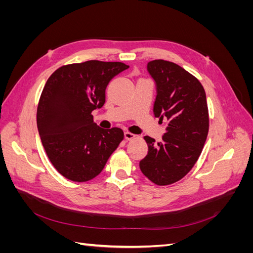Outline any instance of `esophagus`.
<instances>
[{"label":"esophagus","mask_w":253,"mask_h":253,"mask_svg":"<svg viewBox=\"0 0 253 253\" xmlns=\"http://www.w3.org/2000/svg\"><path fill=\"white\" fill-rule=\"evenodd\" d=\"M136 137V135H134V134H132V133H129V132H125V138L126 139V140H132V139H134Z\"/></svg>","instance_id":"esophagus-1"}]
</instances>
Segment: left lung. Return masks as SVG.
<instances>
[{"instance_id": "1", "label": "left lung", "mask_w": 253, "mask_h": 253, "mask_svg": "<svg viewBox=\"0 0 253 253\" xmlns=\"http://www.w3.org/2000/svg\"><path fill=\"white\" fill-rule=\"evenodd\" d=\"M147 67L156 85L154 116L169 122L158 143L144 136L149 151L139 168L152 182L167 186L186 176L200 157L209 131L208 105L201 82L179 65L154 60Z\"/></svg>"}]
</instances>
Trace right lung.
Wrapping results in <instances>:
<instances>
[{
    "mask_svg": "<svg viewBox=\"0 0 253 253\" xmlns=\"http://www.w3.org/2000/svg\"><path fill=\"white\" fill-rule=\"evenodd\" d=\"M126 68L122 62L90 60L61 66L45 84L38 131L50 163L65 178L83 182L96 177L124 139L119 127H99L91 112L102 108L108 84Z\"/></svg>",
    "mask_w": 253,
    "mask_h": 253,
    "instance_id": "obj_1",
    "label": "right lung"
}]
</instances>
